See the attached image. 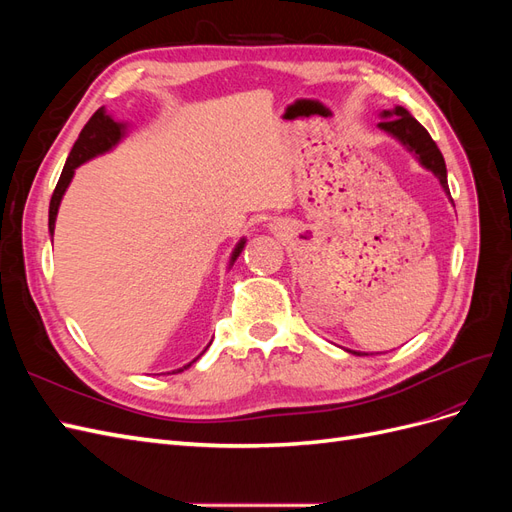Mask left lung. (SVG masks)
Here are the masks:
<instances>
[{
	"instance_id": "left-lung-1",
	"label": "left lung",
	"mask_w": 512,
	"mask_h": 512,
	"mask_svg": "<svg viewBox=\"0 0 512 512\" xmlns=\"http://www.w3.org/2000/svg\"><path fill=\"white\" fill-rule=\"evenodd\" d=\"M380 117L384 119L378 123L380 130L391 134L408 151H412L416 160L440 179L442 190L451 196V190H448V181H446V164H444L442 153L421 123H418L404 106H395L393 111H382ZM348 352H352L356 356H365V352H354V350H348Z\"/></svg>"
}]
</instances>
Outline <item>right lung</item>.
<instances>
[{
  "label": "right lung",
  "instance_id": "1",
  "mask_svg": "<svg viewBox=\"0 0 512 512\" xmlns=\"http://www.w3.org/2000/svg\"><path fill=\"white\" fill-rule=\"evenodd\" d=\"M123 136H126V123L115 121L111 115L104 111V106L98 108V111L91 115V119L85 123V128L81 130L79 138H76V143H74L70 156L66 160V166H64V170H61V177L57 181V188H55V192L51 196V205H49V232H51V237H53V232H55V220H57V211H59V205H61V198H64V194L68 190V185H70V181L74 177V170L79 168L81 164H85L87 160L96 158V156H102V153H106V151H111L121 141ZM243 245H245V239H241L237 243V247H235V252H232L230 267L235 265V260L243 252ZM196 359H198V356H196ZM192 363L183 365L177 371L188 369ZM173 374H175V371H173Z\"/></svg>",
  "mask_w": 512,
  "mask_h": 512
}]
</instances>
